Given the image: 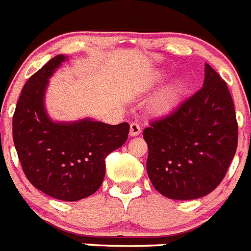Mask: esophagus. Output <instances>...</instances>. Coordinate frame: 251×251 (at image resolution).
<instances>
[{
	"label": "esophagus",
	"mask_w": 251,
	"mask_h": 251,
	"mask_svg": "<svg viewBox=\"0 0 251 251\" xmlns=\"http://www.w3.org/2000/svg\"><path fill=\"white\" fill-rule=\"evenodd\" d=\"M141 132V127L137 123H132L130 125V136H137Z\"/></svg>",
	"instance_id": "1"
}]
</instances>
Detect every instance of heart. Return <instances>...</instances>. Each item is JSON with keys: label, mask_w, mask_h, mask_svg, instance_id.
Instances as JSON below:
<instances>
[{"label": "heart", "mask_w": 251, "mask_h": 251, "mask_svg": "<svg viewBox=\"0 0 251 251\" xmlns=\"http://www.w3.org/2000/svg\"><path fill=\"white\" fill-rule=\"evenodd\" d=\"M179 94V86H173L165 90L159 96L156 101V107L160 111H168L175 103L176 98Z\"/></svg>", "instance_id": "heart-1"}]
</instances>
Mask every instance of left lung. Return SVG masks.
Listing matches in <instances>:
<instances>
[{
  "label": "left lung",
  "mask_w": 251,
  "mask_h": 251,
  "mask_svg": "<svg viewBox=\"0 0 251 251\" xmlns=\"http://www.w3.org/2000/svg\"><path fill=\"white\" fill-rule=\"evenodd\" d=\"M148 175L174 200L207 195L225 177L238 146V121L227 85L205 65L204 85L142 132Z\"/></svg>",
  "instance_id": "obj_1"
}]
</instances>
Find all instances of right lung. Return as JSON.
I'll use <instances>...</instances> for the list:
<instances>
[{
  "mask_svg": "<svg viewBox=\"0 0 251 251\" xmlns=\"http://www.w3.org/2000/svg\"><path fill=\"white\" fill-rule=\"evenodd\" d=\"M66 60L57 55L22 89L12 119V135L28 181L51 198L77 201L92 195L105 177V159L127 140V123L107 125L90 119L62 124L44 107L49 77Z\"/></svg>",
  "mask_w": 251,
  "mask_h": 251,
  "instance_id": "right-lung-1",
  "label": "right lung"
}]
</instances>
